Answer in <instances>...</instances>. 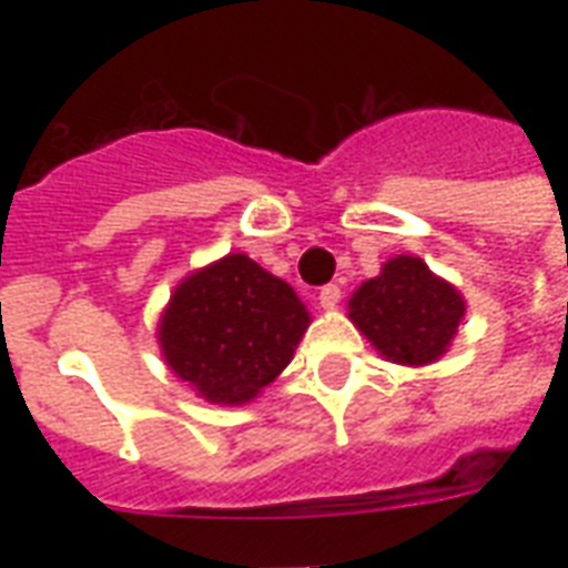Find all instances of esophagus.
Segmentation results:
<instances>
[{"label": "esophagus", "instance_id": "34e87169", "mask_svg": "<svg viewBox=\"0 0 568 568\" xmlns=\"http://www.w3.org/2000/svg\"><path fill=\"white\" fill-rule=\"evenodd\" d=\"M318 301H321V306H324V310H333V306L342 301V288H338V285H333V283L324 285V288L318 292Z\"/></svg>", "mask_w": 568, "mask_h": 568}]
</instances>
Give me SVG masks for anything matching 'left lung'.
Masks as SVG:
<instances>
[{
    "instance_id": "obj_1",
    "label": "left lung",
    "mask_w": 568,
    "mask_h": 568,
    "mask_svg": "<svg viewBox=\"0 0 568 568\" xmlns=\"http://www.w3.org/2000/svg\"><path fill=\"white\" fill-rule=\"evenodd\" d=\"M359 333L397 365H430L450 347L466 301L418 256L388 258L347 303Z\"/></svg>"
}]
</instances>
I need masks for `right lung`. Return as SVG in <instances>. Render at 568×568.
Returning <instances> with one entry per match:
<instances>
[{
  "label": "right lung",
  "mask_w": 568,
  "mask_h": 568,
  "mask_svg": "<svg viewBox=\"0 0 568 568\" xmlns=\"http://www.w3.org/2000/svg\"><path fill=\"white\" fill-rule=\"evenodd\" d=\"M310 312L280 276L230 253L185 276L159 321L164 363L212 404H247L292 363Z\"/></svg>",
  "instance_id": "add662e5"
}]
</instances>
